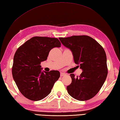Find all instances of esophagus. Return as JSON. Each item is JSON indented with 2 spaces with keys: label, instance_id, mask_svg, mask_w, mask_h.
Here are the masks:
<instances>
[{
  "label": "esophagus",
  "instance_id": "obj_1",
  "mask_svg": "<svg viewBox=\"0 0 120 120\" xmlns=\"http://www.w3.org/2000/svg\"><path fill=\"white\" fill-rule=\"evenodd\" d=\"M66 75V73H63V72H61L60 73V76L61 77H64V76H65Z\"/></svg>",
  "mask_w": 120,
  "mask_h": 120
}]
</instances>
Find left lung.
I'll list each match as a JSON object with an SVG mask.
<instances>
[{
    "mask_svg": "<svg viewBox=\"0 0 120 120\" xmlns=\"http://www.w3.org/2000/svg\"><path fill=\"white\" fill-rule=\"evenodd\" d=\"M62 44L71 51L75 64L82 72L79 77L71 74L72 82L67 86L69 95L79 101H86L96 95L108 75L106 56L104 49L88 36L59 38Z\"/></svg>",
    "mask_w": 120,
    "mask_h": 120,
    "instance_id": "1",
    "label": "left lung"
}]
</instances>
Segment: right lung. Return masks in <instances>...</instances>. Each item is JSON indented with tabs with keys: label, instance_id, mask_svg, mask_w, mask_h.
Segmentation results:
<instances>
[{
	"label": "right lung",
	"instance_id": "add662e5",
	"mask_svg": "<svg viewBox=\"0 0 120 120\" xmlns=\"http://www.w3.org/2000/svg\"><path fill=\"white\" fill-rule=\"evenodd\" d=\"M57 38L34 37L17 50L14 57L12 74L17 87L26 98L39 101L50 93L60 77L57 70L42 71L41 62L47 59L50 51L59 48Z\"/></svg>",
	"mask_w": 120,
	"mask_h": 120
}]
</instances>
